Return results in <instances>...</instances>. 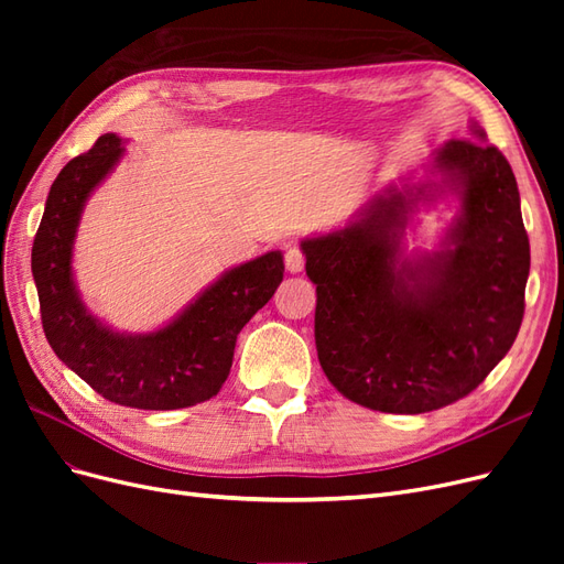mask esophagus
I'll return each instance as SVG.
<instances>
[{"mask_svg": "<svg viewBox=\"0 0 564 564\" xmlns=\"http://www.w3.org/2000/svg\"><path fill=\"white\" fill-rule=\"evenodd\" d=\"M284 265L289 272H301L305 265V256L299 247H286L284 251Z\"/></svg>", "mask_w": 564, "mask_h": 564, "instance_id": "esophagus-1", "label": "esophagus"}]
</instances>
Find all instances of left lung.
<instances>
[{
    "instance_id": "left-lung-1",
    "label": "left lung",
    "mask_w": 564,
    "mask_h": 564,
    "mask_svg": "<svg viewBox=\"0 0 564 564\" xmlns=\"http://www.w3.org/2000/svg\"><path fill=\"white\" fill-rule=\"evenodd\" d=\"M454 139L435 152L440 183L373 199L355 224L303 240L317 286L315 346L340 395L386 414H423L466 398L513 346L524 315L529 237L516 174L499 148ZM462 212L443 249L401 259L419 198L441 185Z\"/></svg>"
}]
</instances>
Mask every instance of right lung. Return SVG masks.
Here are the masks:
<instances>
[{
    "label": "right lung",
    "mask_w": 564,
    "mask_h": 564,
    "mask_svg": "<svg viewBox=\"0 0 564 564\" xmlns=\"http://www.w3.org/2000/svg\"><path fill=\"white\" fill-rule=\"evenodd\" d=\"M122 152V139L104 133L89 152L67 162L51 185L32 245L42 327L58 360L106 400L155 412L193 406L226 383L237 334L282 282V253L268 251L228 270L158 332H112L84 308L77 294L73 245L84 204Z\"/></svg>",
    "instance_id": "obj_1"
}]
</instances>
